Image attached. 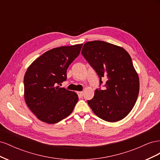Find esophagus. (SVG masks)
Listing matches in <instances>:
<instances>
[{
    "mask_svg": "<svg viewBox=\"0 0 160 160\" xmlns=\"http://www.w3.org/2000/svg\"><path fill=\"white\" fill-rule=\"evenodd\" d=\"M77 94H78L79 98H82V97H83V92L82 91H78L77 92Z\"/></svg>",
    "mask_w": 160,
    "mask_h": 160,
    "instance_id": "34e87169",
    "label": "esophagus"
}]
</instances>
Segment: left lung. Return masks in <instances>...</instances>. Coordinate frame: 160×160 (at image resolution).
<instances>
[{
	"label": "left lung",
	"mask_w": 160,
	"mask_h": 160,
	"mask_svg": "<svg viewBox=\"0 0 160 160\" xmlns=\"http://www.w3.org/2000/svg\"><path fill=\"white\" fill-rule=\"evenodd\" d=\"M81 54L100 79H106L104 90L95 91L88 103L93 113L106 122H115L129 113L139 91V77L132 58L123 48L102 41L85 42Z\"/></svg>",
	"instance_id": "obj_1"
}]
</instances>
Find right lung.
<instances>
[{"mask_svg":"<svg viewBox=\"0 0 160 160\" xmlns=\"http://www.w3.org/2000/svg\"><path fill=\"white\" fill-rule=\"evenodd\" d=\"M83 44L54 48L43 53L28 67L24 77V97L37 118L56 123L72 113L78 101L73 91L60 88L67 69L78 57Z\"/></svg>","mask_w":160,"mask_h":160,"instance_id":"add662e5","label":"right lung"}]
</instances>
